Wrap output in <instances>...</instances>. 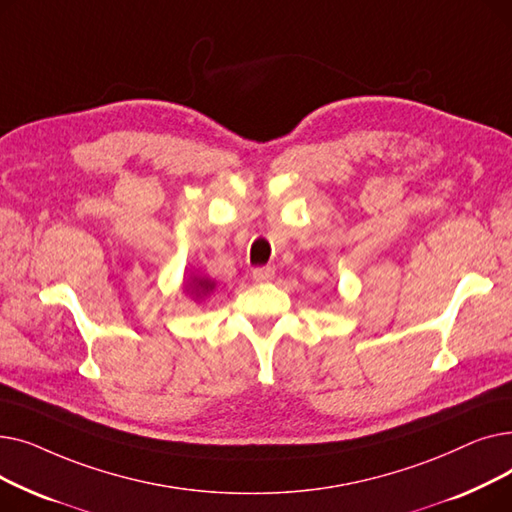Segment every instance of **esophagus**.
<instances>
[{
    "label": "esophagus",
    "instance_id": "1",
    "mask_svg": "<svg viewBox=\"0 0 512 512\" xmlns=\"http://www.w3.org/2000/svg\"><path fill=\"white\" fill-rule=\"evenodd\" d=\"M274 278V267L263 265V267H255L253 270V280L255 282H270Z\"/></svg>",
    "mask_w": 512,
    "mask_h": 512
}]
</instances>
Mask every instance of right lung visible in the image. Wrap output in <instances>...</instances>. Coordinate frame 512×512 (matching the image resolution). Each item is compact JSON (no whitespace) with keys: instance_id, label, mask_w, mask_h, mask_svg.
Segmentation results:
<instances>
[{"instance_id":"1","label":"right lung","mask_w":512,"mask_h":512,"mask_svg":"<svg viewBox=\"0 0 512 512\" xmlns=\"http://www.w3.org/2000/svg\"><path fill=\"white\" fill-rule=\"evenodd\" d=\"M211 288H213V282H211V280H205V278H195V280H193V290L199 294V297H201V294L209 292Z\"/></svg>"}]
</instances>
